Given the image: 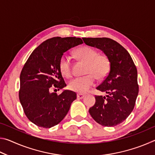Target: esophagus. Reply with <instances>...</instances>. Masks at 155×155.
Listing matches in <instances>:
<instances>
[{
    "label": "esophagus",
    "instance_id": "esophagus-1",
    "mask_svg": "<svg viewBox=\"0 0 155 155\" xmlns=\"http://www.w3.org/2000/svg\"><path fill=\"white\" fill-rule=\"evenodd\" d=\"M85 96L82 94H77V98L78 99H83Z\"/></svg>",
    "mask_w": 155,
    "mask_h": 155
}]
</instances>
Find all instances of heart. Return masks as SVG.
Masks as SVG:
<instances>
[{"instance_id": "b5f03b06", "label": "heart", "mask_w": 155, "mask_h": 155, "mask_svg": "<svg viewBox=\"0 0 155 155\" xmlns=\"http://www.w3.org/2000/svg\"><path fill=\"white\" fill-rule=\"evenodd\" d=\"M76 55L81 60L87 63L83 77H76L68 83V88L75 92L86 93L95 83V77L103 79L108 75L111 68V62L104 54H100L98 51L92 47L84 46L75 51ZM59 70L65 77L71 76V59L66 54H63L59 63Z\"/></svg>"}]
</instances>
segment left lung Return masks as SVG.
<instances>
[{
    "label": "left lung",
    "instance_id": "left-lung-1",
    "mask_svg": "<svg viewBox=\"0 0 155 155\" xmlns=\"http://www.w3.org/2000/svg\"><path fill=\"white\" fill-rule=\"evenodd\" d=\"M84 43L103 51L111 62L108 75L96 89L107 94L96 96V103L89 112L104 127H115L127 118L134 109L139 92L137 71L128 52L107 38H83Z\"/></svg>",
    "mask_w": 155,
    "mask_h": 155
}]
</instances>
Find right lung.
Segmentation results:
<instances>
[{
  "instance_id": "1",
  "label": "right lung",
  "mask_w": 155,
  "mask_h": 155,
  "mask_svg": "<svg viewBox=\"0 0 155 155\" xmlns=\"http://www.w3.org/2000/svg\"><path fill=\"white\" fill-rule=\"evenodd\" d=\"M83 44L79 38L55 37L48 39L34 50L20 73L19 99L26 116L42 128L58 124L77 98V94L64 90L59 95L51 92L66 86L59 63L65 52Z\"/></svg>"
}]
</instances>
